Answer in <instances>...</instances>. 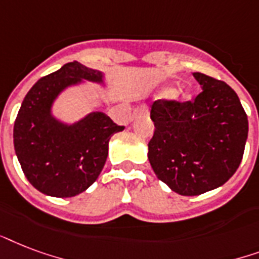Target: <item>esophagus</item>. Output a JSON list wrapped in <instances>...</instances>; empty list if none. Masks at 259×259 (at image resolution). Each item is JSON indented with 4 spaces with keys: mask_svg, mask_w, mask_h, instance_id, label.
<instances>
[{
    "mask_svg": "<svg viewBox=\"0 0 259 259\" xmlns=\"http://www.w3.org/2000/svg\"><path fill=\"white\" fill-rule=\"evenodd\" d=\"M148 112V108L147 107H139L136 108L135 111H134V113H132V117L131 119H135V117H138V116L143 115V113H147Z\"/></svg>",
    "mask_w": 259,
    "mask_h": 259,
    "instance_id": "obj_1",
    "label": "esophagus"
}]
</instances>
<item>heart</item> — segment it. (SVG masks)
Listing matches in <instances>:
<instances>
[{
	"label": "heart",
	"mask_w": 259,
	"mask_h": 259,
	"mask_svg": "<svg viewBox=\"0 0 259 259\" xmlns=\"http://www.w3.org/2000/svg\"><path fill=\"white\" fill-rule=\"evenodd\" d=\"M173 96H174V97H178V96H184V97H185L186 92L184 89H180V90H178V92H176V93H174Z\"/></svg>",
	"instance_id": "heart-1"
}]
</instances>
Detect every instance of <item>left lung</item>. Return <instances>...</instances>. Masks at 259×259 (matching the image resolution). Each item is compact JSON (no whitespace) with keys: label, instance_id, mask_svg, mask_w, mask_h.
Listing matches in <instances>:
<instances>
[{"label":"left lung","instance_id":"obj_1","mask_svg":"<svg viewBox=\"0 0 259 259\" xmlns=\"http://www.w3.org/2000/svg\"><path fill=\"white\" fill-rule=\"evenodd\" d=\"M202 92L193 101L163 98L152 102L154 135L148 161L157 177L182 196L222 186L243 158L247 115L226 82L193 73Z\"/></svg>","mask_w":259,"mask_h":259}]
</instances>
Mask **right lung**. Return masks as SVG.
Wrapping results in <instances>:
<instances>
[{"label": "right lung", "mask_w": 259, "mask_h": 259, "mask_svg": "<svg viewBox=\"0 0 259 259\" xmlns=\"http://www.w3.org/2000/svg\"><path fill=\"white\" fill-rule=\"evenodd\" d=\"M81 78L101 81L102 74L71 62L40 78L24 98L13 128L16 155L25 177L54 197H73L88 189L105 165L111 136L124 130L102 112L71 127L53 119L54 98Z\"/></svg>", "instance_id": "right-lung-1"}]
</instances>
